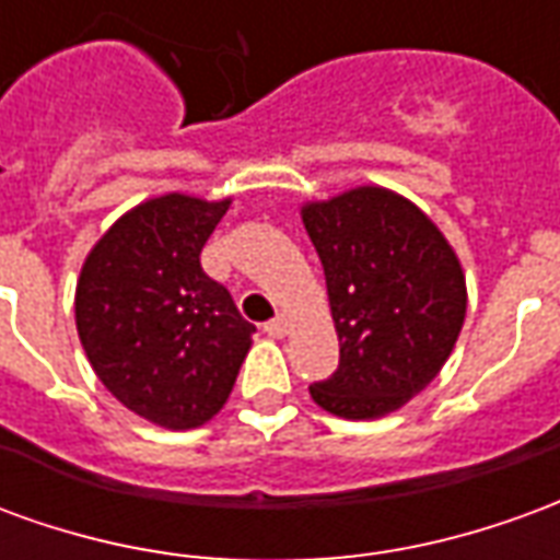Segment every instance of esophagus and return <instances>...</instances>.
I'll return each mask as SVG.
<instances>
[{
	"label": "esophagus",
	"instance_id": "esophagus-1",
	"mask_svg": "<svg viewBox=\"0 0 560 560\" xmlns=\"http://www.w3.org/2000/svg\"><path fill=\"white\" fill-rule=\"evenodd\" d=\"M264 329H267V336H272V339H284L288 336V317H272L269 324H264Z\"/></svg>",
	"mask_w": 560,
	"mask_h": 560
}]
</instances>
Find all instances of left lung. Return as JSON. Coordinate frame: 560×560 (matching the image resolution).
I'll return each instance as SVG.
<instances>
[{
  "label": "left lung",
  "mask_w": 560,
  "mask_h": 560,
  "mask_svg": "<svg viewBox=\"0 0 560 560\" xmlns=\"http://www.w3.org/2000/svg\"><path fill=\"white\" fill-rule=\"evenodd\" d=\"M303 224L339 332V369L308 387L312 399L345 420L399 411L438 377L465 324L453 245L420 207L377 185L305 203Z\"/></svg>",
  "instance_id": "8db88e82"
}]
</instances>
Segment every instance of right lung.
<instances>
[{
	"instance_id": "add662e5",
	"label": "right lung",
	"mask_w": 560,
	"mask_h": 560,
	"mask_svg": "<svg viewBox=\"0 0 560 560\" xmlns=\"http://www.w3.org/2000/svg\"><path fill=\"white\" fill-rule=\"evenodd\" d=\"M231 197L164 195L140 203L95 243L80 269L74 315L83 351L116 399L183 432L224 408L255 327L200 267Z\"/></svg>"
}]
</instances>
